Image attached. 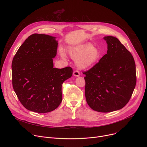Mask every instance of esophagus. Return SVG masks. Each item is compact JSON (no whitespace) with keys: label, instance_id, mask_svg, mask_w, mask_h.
<instances>
[{"label":"esophagus","instance_id":"obj_1","mask_svg":"<svg viewBox=\"0 0 147 147\" xmlns=\"http://www.w3.org/2000/svg\"><path fill=\"white\" fill-rule=\"evenodd\" d=\"M80 73L79 71H78V70H75L73 72V75L76 77H78L80 76Z\"/></svg>","mask_w":147,"mask_h":147}]
</instances>
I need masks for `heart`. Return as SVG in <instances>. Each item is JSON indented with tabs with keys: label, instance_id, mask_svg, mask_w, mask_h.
<instances>
[{
	"label": "heart",
	"instance_id": "obj_1",
	"mask_svg": "<svg viewBox=\"0 0 147 147\" xmlns=\"http://www.w3.org/2000/svg\"><path fill=\"white\" fill-rule=\"evenodd\" d=\"M69 54L72 59L76 60L78 67L82 69L90 67L101 56L100 51L91 44L71 48L69 50ZM61 56L65 57L63 53H61Z\"/></svg>",
	"mask_w": 147,
	"mask_h": 147
}]
</instances>
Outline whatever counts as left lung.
<instances>
[{"label": "left lung", "instance_id": "obj_1", "mask_svg": "<svg viewBox=\"0 0 147 147\" xmlns=\"http://www.w3.org/2000/svg\"><path fill=\"white\" fill-rule=\"evenodd\" d=\"M103 39L108 44L107 53L83 74L88 105L94 111L107 113L119 110L129 102L137 79L131 53L117 38Z\"/></svg>", "mask_w": 147, "mask_h": 147}]
</instances>
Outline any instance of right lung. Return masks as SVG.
I'll list each match as a JSON object with an SVG mask.
<instances>
[{"mask_svg":"<svg viewBox=\"0 0 147 147\" xmlns=\"http://www.w3.org/2000/svg\"><path fill=\"white\" fill-rule=\"evenodd\" d=\"M55 38L34 34L13 57V87L20 102L30 111L42 113L56 109L62 100V84L73 74L70 67L53 68L58 45Z\"/></svg>","mask_w":147,"mask_h":147,"instance_id":"add662e5","label":"right lung"}]
</instances>
